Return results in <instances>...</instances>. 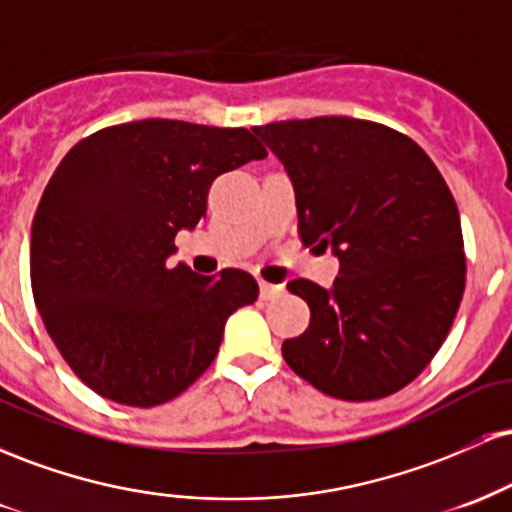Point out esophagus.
<instances>
[{
  "label": "esophagus",
  "mask_w": 512,
  "mask_h": 512,
  "mask_svg": "<svg viewBox=\"0 0 512 512\" xmlns=\"http://www.w3.org/2000/svg\"><path fill=\"white\" fill-rule=\"evenodd\" d=\"M281 293H284V286L267 284V281H262V284H260V298H262V301H274V298H279Z\"/></svg>",
  "instance_id": "34e87169"
}]
</instances>
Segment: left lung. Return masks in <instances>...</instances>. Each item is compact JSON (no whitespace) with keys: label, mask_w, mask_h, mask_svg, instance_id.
<instances>
[{"label":"left lung","mask_w":512,"mask_h":512,"mask_svg":"<svg viewBox=\"0 0 512 512\" xmlns=\"http://www.w3.org/2000/svg\"><path fill=\"white\" fill-rule=\"evenodd\" d=\"M252 132L284 163L305 245L332 248V289L289 291L310 308L286 363L325 395L366 402L409 385L438 354L464 293L460 211L419 144L354 117L272 122Z\"/></svg>","instance_id":"1"}]
</instances>
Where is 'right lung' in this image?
<instances>
[{
	"mask_svg": "<svg viewBox=\"0 0 512 512\" xmlns=\"http://www.w3.org/2000/svg\"><path fill=\"white\" fill-rule=\"evenodd\" d=\"M267 156L243 127L139 120L72 146L31 228L45 330L93 392L156 407L211 366L228 315L257 301L243 269L170 267L178 231L207 214L211 182Z\"/></svg>",
	"mask_w": 512,
	"mask_h": 512,
	"instance_id": "add662e5",
	"label": "right lung"
}]
</instances>
